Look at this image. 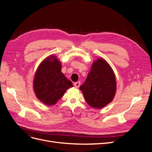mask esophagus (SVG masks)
<instances>
[{
	"mask_svg": "<svg viewBox=\"0 0 152 152\" xmlns=\"http://www.w3.org/2000/svg\"><path fill=\"white\" fill-rule=\"evenodd\" d=\"M80 85V82H77L74 83V86L76 87V88H79Z\"/></svg>",
	"mask_w": 152,
	"mask_h": 152,
	"instance_id": "esophagus-1",
	"label": "esophagus"
}]
</instances>
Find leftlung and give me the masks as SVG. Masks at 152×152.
Wrapping results in <instances>:
<instances>
[{"label":"left lung","mask_w":152,"mask_h":152,"mask_svg":"<svg viewBox=\"0 0 152 152\" xmlns=\"http://www.w3.org/2000/svg\"><path fill=\"white\" fill-rule=\"evenodd\" d=\"M80 89L87 104L93 108H102L112 102L117 90L116 79L112 67L105 59L98 58L93 63Z\"/></svg>","instance_id":"8db88e82"}]
</instances>
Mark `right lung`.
Masks as SVG:
<instances>
[{
	"instance_id": "right-lung-1",
	"label": "right lung",
	"mask_w": 152,
	"mask_h": 152,
	"mask_svg": "<svg viewBox=\"0 0 152 152\" xmlns=\"http://www.w3.org/2000/svg\"><path fill=\"white\" fill-rule=\"evenodd\" d=\"M36 97L45 105H54L66 91L73 87L70 80L61 72V63L55 55H50L41 63L34 79Z\"/></svg>"
}]
</instances>
